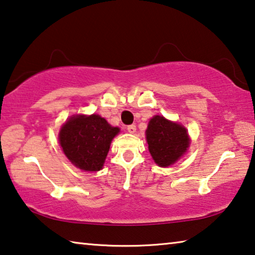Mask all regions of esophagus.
<instances>
[{
    "mask_svg": "<svg viewBox=\"0 0 255 255\" xmlns=\"http://www.w3.org/2000/svg\"><path fill=\"white\" fill-rule=\"evenodd\" d=\"M127 130H128V132H130V133H135L136 132V126H135V125H129V126H127Z\"/></svg>",
    "mask_w": 255,
    "mask_h": 255,
    "instance_id": "1",
    "label": "esophagus"
}]
</instances>
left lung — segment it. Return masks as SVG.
Listing matches in <instances>:
<instances>
[{"instance_id": "8db88e82", "label": "left lung", "mask_w": 255, "mask_h": 255, "mask_svg": "<svg viewBox=\"0 0 255 255\" xmlns=\"http://www.w3.org/2000/svg\"><path fill=\"white\" fill-rule=\"evenodd\" d=\"M149 153L155 163L166 167L182 156L189 146V136L183 126L155 116L146 130Z\"/></svg>"}]
</instances>
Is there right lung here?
<instances>
[{
    "label": "right lung",
    "mask_w": 255,
    "mask_h": 255,
    "mask_svg": "<svg viewBox=\"0 0 255 255\" xmlns=\"http://www.w3.org/2000/svg\"><path fill=\"white\" fill-rule=\"evenodd\" d=\"M119 132L99 115L74 116L59 131V143L67 158L83 171H99Z\"/></svg>",
    "instance_id": "right-lung-1"
}]
</instances>
